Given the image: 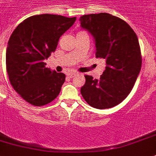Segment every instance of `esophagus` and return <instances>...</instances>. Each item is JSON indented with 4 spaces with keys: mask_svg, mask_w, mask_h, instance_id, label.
I'll list each match as a JSON object with an SVG mask.
<instances>
[{
    "mask_svg": "<svg viewBox=\"0 0 156 156\" xmlns=\"http://www.w3.org/2000/svg\"><path fill=\"white\" fill-rule=\"evenodd\" d=\"M76 74H77V73H75V72H73V73H69V74H68V76L70 77V78H73V77L75 76Z\"/></svg>",
    "mask_w": 156,
    "mask_h": 156,
    "instance_id": "obj_1",
    "label": "esophagus"
}]
</instances>
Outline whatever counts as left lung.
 Wrapping results in <instances>:
<instances>
[{
  "label": "left lung",
  "instance_id": "left-lung-1",
  "mask_svg": "<svg viewBox=\"0 0 156 156\" xmlns=\"http://www.w3.org/2000/svg\"><path fill=\"white\" fill-rule=\"evenodd\" d=\"M80 21L93 37L96 58L106 61L100 80L84 76L81 95L95 108L116 106L129 95L141 69L138 37L127 22L107 12L83 15Z\"/></svg>",
  "mask_w": 156,
  "mask_h": 156
}]
</instances>
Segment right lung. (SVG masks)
I'll return each mask as SVG.
<instances>
[{
	"label": "right lung",
	"instance_id": "right-lung-1",
	"mask_svg": "<svg viewBox=\"0 0 156 156\" xmlns=\"http://www.w3.org/2000/svg\"><path fill=\"white\" fill-rule=\"evenodd\" d=\"M76 17L40 14L27 18L12 33L6 49V70L14 90L34 106L52 102L65 81L64 73L46 68L60 37Z\"/></svg>",
	"mask_w": 156,
	"mask_h": 156
}]
</instances>
